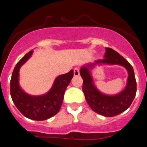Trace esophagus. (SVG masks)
I'll use <instances>...</instances> for the list:
<instances>
[{
    "instance_id": "34e87169",
    "label": "esophagus",
    "mask_w": 147,
    "mask_h": 147,
    "mask_svg": "<svg viewBox=\"0 0 147 147\" xmlns=\"http://www.w3.org/2000/svg\"><path fill=\"white\" fill-rule=\"evenodd\" d=\"M79 68H76L74 69V75L75 76H79Z\"/></svg>"
}]
</instances>
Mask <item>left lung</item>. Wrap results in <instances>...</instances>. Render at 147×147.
I'll list each match as a JSON object with an SVG mask.
<instances>
[{
	"label": "left lung",
	"instance_id": "left-lung-1",
	"mask_svg": "<svg viewBox=\"0 0 147 147\" xmlns=\"http://www.w3.org/2000/svg\"><path fill=\"white\" fill-rule=\"evenodd\" d=\"M97 63L120 65L127 70L129 73L127 85L124 90L115 95H106L94 86L90 71L86 67H82L80 75L83 79L82 90L86 102L92 111L105 117H113L122 113L129 109L136 95L137 85L132 65L118 52L110 48H106L103 59L96 61L95 63L89 65L92 67Z\"/></svg>",
	"mask_w": 147,
	"mask_h": 147
}]
</instances>
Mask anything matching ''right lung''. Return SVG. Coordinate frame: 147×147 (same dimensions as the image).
<instances>
[{"mask_svg": "<svg viewBox=\"0 0 147 147\" xmlns=\"http://www.w3.org/2000/svg\"><path fill=\"white\" fill-rule=\"evenodd\" d=\"M33 50L26 54L18 62L10 81V94L15 106L25 117L34 120L48 119L59 112L63 100L65 89L73 77V70L57 77L48 93L41 96H31L21 90L18 84L19 69L31 57Z\"/></svg>", "mask_w": 147, "mask_h": 147, "instance_id": "right-lung-1", "label": "right lung"}]
</instances>
